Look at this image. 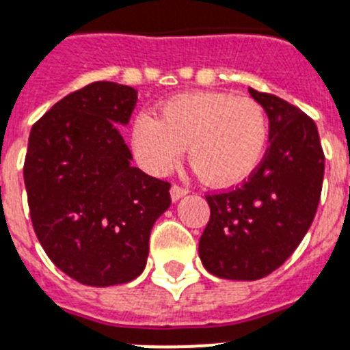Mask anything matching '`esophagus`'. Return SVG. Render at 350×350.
Segmentation results:
<instances>
[{
    "label": "esophagus",
    "instance_id": "obj_1",
    "mask_svg": "<svg viewBox=\"0 0 350 350\" xmlns=\"http://www.w3.org/2000/svg\"><path fill=\"white\" fill-rule=\"evenodd\" d=\"M187 192H189V190L185 189V187H181V185H172V187H170V198H172V201L181 199Z\"/></svg>",
    "mask_w": 350,
    "mask_h": 350
}]
</instances>
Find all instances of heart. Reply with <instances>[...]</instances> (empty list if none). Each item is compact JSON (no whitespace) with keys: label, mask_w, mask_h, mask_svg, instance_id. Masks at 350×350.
<instances>
[{"label":"heart","mask_w":350,"mask_h":350,"mask_svg":"<svg viewBox=\"0 0 350 350\" xmlns=\"http://www.w3.org/2000/svg\"><path fill=\"white\" fill-rule=\"evenodd\" d=\"M269 116L256 99L226 92L180 94L160 105V116L140 113L131 146L140 165L163 176L187 148L189 160L213 187L245 181L269 144Z\"/></svg>","instance_id":"1"}]
</instances>
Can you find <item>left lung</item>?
Wrapping results in <instances>:
<instances>
[{
    "instance_id": "left-lung-1",
    "label": "left lung",
    "mask_w": 350,
    "mask_h": 350,
    "mask_svg": "<svg viewBox=\"0 0 350 350\" xmlns=\"http://www.w3.org/2000/svg\"><path fill=\"white\" fill-rule=\"evenodd\" d=\"M270 120V146L242 185L206 193L199 256L222 280L254 281L280 269L319 208L325 157L315 120L274 94L249 89Z\"/></svg>"
}]
</instances>
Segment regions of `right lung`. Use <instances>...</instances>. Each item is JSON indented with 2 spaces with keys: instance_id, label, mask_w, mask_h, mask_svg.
<instances>
[{
  "instance_id": "add662e5",
  "label": "right lung",
  "mask_w": 350,
  "mask_h": 350,
  "mask_svg": "<svg viewBox=\"0 0 350 350\" xmlns=\"http://www.w3.org/2000/svg\"><path fill=\"white\" fill-rule=\"evenodd\" d=\"M139 92L94 81L53 105L30 131L25 158L31 224L49 260L89 286L142 274L149 234L170 206V183L130 163L119 131Z\"/></svg>"
}]
</instances>
